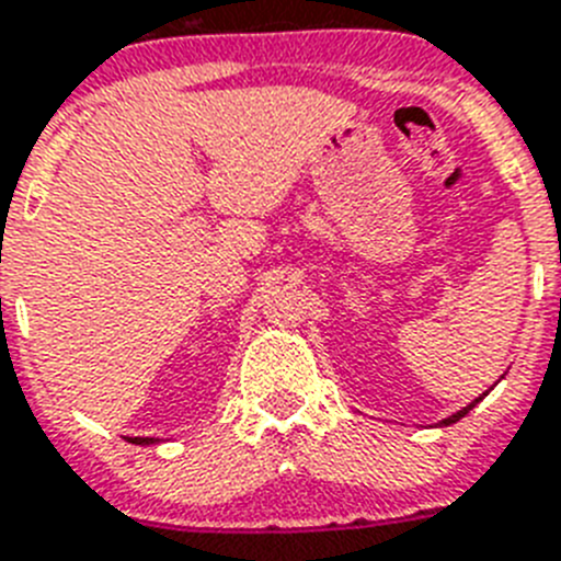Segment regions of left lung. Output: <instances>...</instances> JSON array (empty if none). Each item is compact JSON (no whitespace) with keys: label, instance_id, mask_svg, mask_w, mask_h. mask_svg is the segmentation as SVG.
<instances>
[{"label":"left lung","instance_id":"1","mask_svg":"<svg viewBox=\"0 0 561 561\" xmlns=\"http://www.w3.org/2000/svg\"><path fill=\"white\" fill-rule=\"evenodd\" d=\"M477 401H480V398H477ZM477 401H471V403H469V407H466V409H460V412H457V415L446 417V421H443V426H449V423H457V421H460V417H462V415H469V409H474V403H477Z\"/></svg>","mask_w":561,"mask_h":561}]
</instances>
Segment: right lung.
<instances>
[{
  "label": "right lung",
  "mask_w": 561,
  "mask_h": 561,
  "mask_svg": "<svg viewBox=\"0 0 561 561\" xmlns=\"http://www.w3.org/2000/svg\"><path fill=\"white\" fill-rule=\"evenodd\" d=\"M133 443H138V446H149V443H154V437H133Z\"/></svg>",
  "instance_id": "right-lung-1"
}]
</instances>
